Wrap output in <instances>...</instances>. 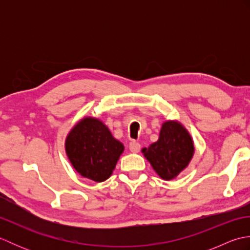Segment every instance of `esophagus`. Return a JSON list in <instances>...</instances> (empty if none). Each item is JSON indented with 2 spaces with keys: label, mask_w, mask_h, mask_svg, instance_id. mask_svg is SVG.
<instances>
[{
  "label": "esophagus",
  "mask_w": 250,
  "mask_h": 250,
  "mask_svg": "<svg viewBox=\"0 0 250 250\" xmlns=\"http://www.w3.org/2000/svg\"><path fill=\"white\" fill-rule=\"evenodd\" d=\"M129 148H130L131 152L137 153L141 150V144H140V143H137V142H131Z\"/></svg>",
  "instance_id": "34e87169"
}]
</instances>
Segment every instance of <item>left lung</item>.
<instances>
[{
  "instance_id": "left-lung-1",
  "label": "left lung",
  "mask_w": 250,
  "mask_h": 250,
  "mask_svg": "<svg viewBox=\"0 0 250 250\" xmlns=\"http://www.w3.org/2000/svg\"><path fill=\"white\" fill-rule=\"evenodd\" d=\"M142 152L162 179L171 180L188 167L194 153L189 132L178 121H166L159 140Z\"/></svg>"
}]
</instances>
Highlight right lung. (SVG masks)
<instances>
[{
    "label": "right lung",
    "instance_id": "obj_1",
    "mask_svg": "<svg viewBox=\"0 0 250 250\" xmlns=\"http://www.w3.org/2000/svg\"><path fill=\"white\" fill-rule=\"evenodd\" d=\"M124 150L122 143L111 135L107 126L92 117L77 122L65 140V151L73 167L83 177L97 183L110 177Z\"/></svg>",
    "mask_w": 250,
    "mask_h": 250
}]
</instances>
